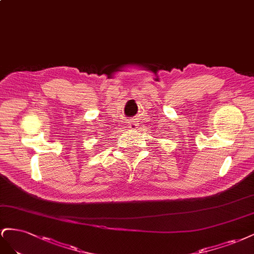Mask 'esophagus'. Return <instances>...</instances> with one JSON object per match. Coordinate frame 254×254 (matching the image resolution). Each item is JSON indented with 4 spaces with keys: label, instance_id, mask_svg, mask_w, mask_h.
Segmentation results:
<instances>
[{
    "label": "esophagus",
    "instance_id": "34e87169",
    "mask_svg": "<svg viewBox=\"0 0 254 254\" xmlns=\"http://www.w3.org/2000/svg\"><path fill=\"white\" fill-rule=\"evenodd\" d=\"M137 127H138V123H137L136 121H131V122L128 123V128L132 129V131H134V129H136Z\"/></svg>",
    "mask_w": 254,
    "mask_h": 254
}]
</instances>
